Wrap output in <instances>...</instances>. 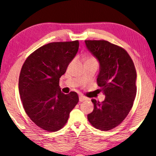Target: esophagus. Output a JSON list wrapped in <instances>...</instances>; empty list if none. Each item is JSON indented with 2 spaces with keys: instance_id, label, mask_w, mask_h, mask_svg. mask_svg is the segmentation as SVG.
<instances>
[{
  "instance_id": "1",
  "label": "esophagus",
  "mask_w": 156,
  "mask_h": 156,
  "mask_svg": "<svg viewBox=\"0 0 156 156\" xmlns=\"http://www.w3.org/2000/svg\"><path fill=\"white\" fill-rule=\"evenodd\" d=\"M86 100V98L84 97V96H79V101L80 102H82V101H84Z\"/></svg>"
}]
</instances>
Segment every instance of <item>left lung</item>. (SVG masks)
I'll list each match as a JSON object with an SVG mask.
<instances>
[{
  "mask_svg": "<svg viewBox=\"0 0 156 156\" xmlns=\"http://www.w3.org/2000/svg\"><path fill=\"white\" fill-rule=\"evenodd\" d=\"M86 48L99 63L97 83L105 96L102 102L95 99L88 119L96 129L109 130L125 119L136 96V70L128 53L105 40H86Z\"/></svg>",
  "mask_w": 156,
  "mask_h": 156,
  "instance_id": "8db88e82",
  "label": "left lung"
}]
</instances>
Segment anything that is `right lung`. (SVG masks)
Instances as JSON below:
<instances>
[{
	"label": "right lung",
	"instance_id": "1",
	"mask_svg": "<svg viewBox=\"0 0 156 156\" xmlns=\"http://www.w3.org/2000/svg\"><path fill=\"white\" fill-rule=\"evenodd\" d=\"M78 47V41L49 43L29 55L21 68L19 89L23 108L31 121L44 130L60 129L78 104V94H63L59 82Z\"/></svg>",
	"mask_w": 156,
	"mask_h": 156
}]
</instances>
